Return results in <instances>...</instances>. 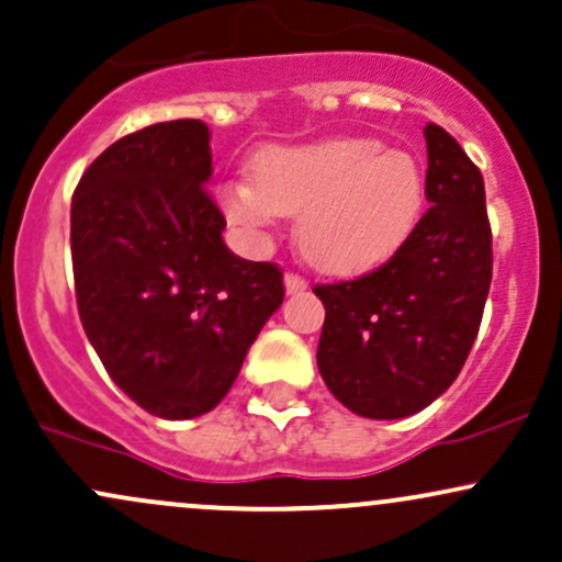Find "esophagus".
<instances>
[{
	"mask_svg": "<svg viewBox=\"0 0 562 562\" xmlns=\"http://www.w3.org/2000/svg\"><path fill=\"white\" fill-rule=\"evenodd\" d=\"M285 290H288V295L303 293V290H306V280H303L301 274L288 272V274H285Z\"/></svg>",
	"mask_w": 562,
	"mask_h": 562,
	"instance_id": "esophagus-1",
	"label": "esophagus"
}]
</instances>
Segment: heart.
<instances>
[{"instance_id": "1", "label": "heart", "mask_w": 562, "mask_h": 562, "mask_svg": "<svg viewBox=\"0 0 562 562\" xmlns=\"http://www.w3.org/2000/svg\"><path fill=\"white\" fill-rule=\"evenodd\" d=\"M423 198L420 164L362 137L267 147L254 160V182L222 190L224 214L248 235L299 214L301 254L330 274L389 261L415 229Z\"/></svg>"}]
</instances>
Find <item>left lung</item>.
<instances>
[{"label":"left lung","mask_w":562,"mask_h":562,"mask_svg":"<svg viewBox=\"0 0 562 562\" xmlns=\"http://www.w3.org/2000/svg\"><path fill=\"white\" fill-rule=\"evenodd\" d=\"M430 209L375 272L317 285V364L340 404L398 420L454 383L492 285V227L479 166L441 126H425Z\"/></svg>","instance_id":"obj_1"}]
</instances>
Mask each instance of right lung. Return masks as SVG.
Returning a JSON list of instances; mask_svg holds the SVG:
<instances>
[{
    "label": "right lung",
    "mask_w": 562,
    "mask_h": 562,
    "mask_svg": "<svg viewBox=\"0 0 562 562\" xmlns=\"http://www.w3.org/2000/svg\"><path fill=\"white\" fill-rule=\"evenodd\" d=\"M209 139L195 119L126 134L70 203L83 333L113 383L164 420L214 409L285 299L277 263L245 261L222 240Z\"/></svg>",
    "instance_id": "right-lung-1"
}]
</instances>
